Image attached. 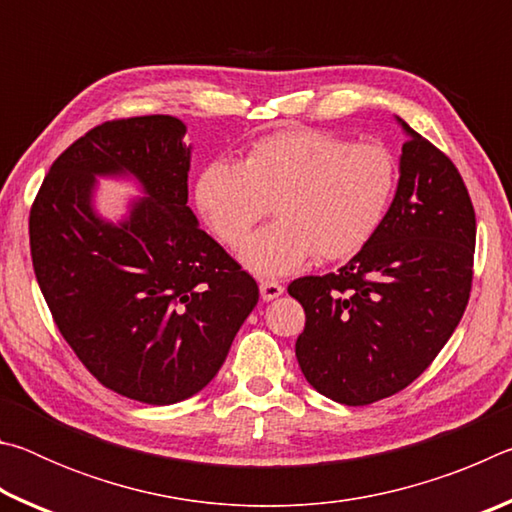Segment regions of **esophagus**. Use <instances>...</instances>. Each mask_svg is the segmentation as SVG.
I'll use <instances>...</instances> for the list:
<instances>
[{
	"instance_id": "obj_1",
	"label": "esophagus",
	"mask_w": 512,
	"mask_h": 512,
	"mask_svg": "<svg viewBox=\"0 0 512 512\" xmlns=\"http://www.w3.org/2000/svg\"><path fill=\"white\" fill-rule=\"evenodd\" d=\"M259 293H262L264 300H275L277 296H282L284 287L275 280H262V282H259Z\"/></svg>"
}]
</instances>
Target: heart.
Masks as SVG:
<instances>
[{"label":"heart","mask_w":512,"mask_h":512,"mask_svg":"<svg viewBox=\"0 0 512 512\" xmlns=\"http://www.w3.org/2000/svg\"><path fill=\"white\" fill-rule=\"evenodd\" d=\"M397 189V162L379 144H352L311 128L262 137L244 162L212 160L196 180V205L223 246H244V262L262 275H284L311 257L339 262L357 255L384 225Z\"/></svg>","instance_id":"b5f03b06"}]
</instances>
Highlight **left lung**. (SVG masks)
<instances>
[{
	"label": "left lung",
	"instance_id": "8db88e82",
	"mask_svg": "<svg viewBox=\"0 0 512 512\" xmlns=\"http://www.w3.org/2000/svg\"><path fill=\"white\" fill-rule=\"evenodd\" d=\"M402 121V119H400ZM400 185L384 225L336 273L298 277L302 375L348 406L404 391L454 334L472 291L476 216L461 173L404 124Z\"/></svg>",
	"mask_w": 512,
	"mask_h": 512
}]
</instances>
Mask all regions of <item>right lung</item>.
<instances>
[{"label":"right lung","mask_w":512,"mask_h":512,"mask_svg":"<svg viewBox=\"0 0 512 512\" xmlns=\"http://www.w3.org/2000/svg\"><path fill=\"white\" fill-rule=\"evenodd\" d=\"M183 135L169 115L103 121L54 160L29 214L33 271L63 339L99 384L155 406L210 384L259 300L187 207ZM101 172H133L147 192L121 226L91 212Z\"/></svg>","instance_id":"add662e5"}]
</instances>
